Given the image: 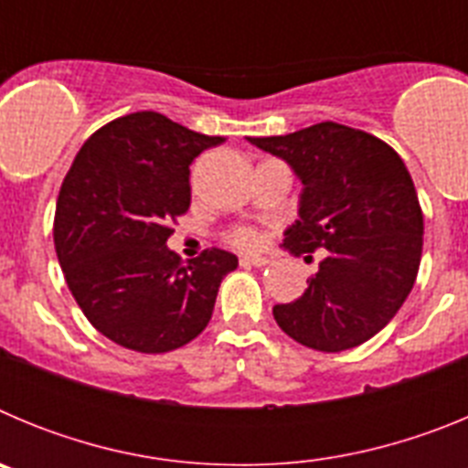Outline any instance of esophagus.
<instances>
[{
	"mask_svg": "<svg viewBox=\"0 0 468 468\" xmlns=\"http://www.w3.org/2000/svg\"><path fill=\"white\" fill-rule=\"evenodd\" d=\"M267 262H270V260L260 258V255H241L243 267H264Z\"/></svg>",
	"mask_w": 468,
	"mask_h": 468,
	"instance_id": "1",
	"label": "esophagus"
}]
</instances>
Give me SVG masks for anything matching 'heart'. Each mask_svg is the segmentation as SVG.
<instances>
[{
	"label": "heart",
	"mask_w": 468,
	"mask_h": 468,
	"mask_svg": "<svg viewBox=\"0 0 468 468\" xmlns=\"http://www.w3.org/2000/svg\"><path fill=\"white\" fill-rule=\"evenodd\" d=\"M234 243H237V246H241V248H255L260 243V237L255 234V231L243 229V231H239L237 237H234Z\"/></svg>",
	"instance_id": "heart-1"
}]
</instances>
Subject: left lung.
Wrapping results in <instances>:
<instances>
[{"label":"left lung","instance_id":"1","mask_svg":"<svg viewBox=\"0 0 468 468\" xmlns=\"http://www.w3.org/2000/svg\"><path fill=\"white\" fill-rule=\"evenodd\" d=\"M248 143L285 161L302 183L283 250H325L307 291L276 304V324L316 351L363 345L396 316L420 270L424 218L403 159L335 122Z\"/></svg>","mask_w":468,"mask_h":468}]
</instances>
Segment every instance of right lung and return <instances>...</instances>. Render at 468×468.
I'll list each match as a JSON object with an SVG mask.
<instances>
[{
    "instance_id": "right-lung-1",
    "label": "right lung",
    "mask_w": 468,
    "mask_h": 468,
    "mask_svg": "<svg viewBox=\"0 0 468 468\" xmlns=\"http://www.w3.org/2000/svg\"><path fill=\"white\" fill-rule=\"evenodd\" d=\"M225 143L135 112L95 131L58 194L53 241L68 288L93 328L140 354H164L204 333L229 250L183 260L166 246L189 208V164Z\"/></svg>"
}]
</instances>
